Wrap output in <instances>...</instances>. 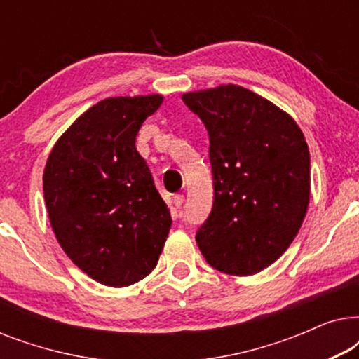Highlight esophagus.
<instances>
[{
  "instance_id": "esophagus-1",
  "label": "esophagus",
  "mask_w": 359,
  "mask_h": 359,
  "mask_svg": "<svg viewBox=\"0 0 359 359\" xmlns=\"http://www.w3.org/2000/svg\"><path fill=\"white\" fill-rule=\"evenodd\" d=\"M183 203H184V196L183 194H176L173 198V204H175L176 209H180L181 205H183Z\"/></svg>"
}]
</instances>
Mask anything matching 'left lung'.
<instances>
[{
	"mask_svg": "<svg viewBox=\"0 0 359 359\" xmlns=\"http://www.w3.org/2000/svg\"><path fill=\"white\" fill-rule=\"evenodd\" d=\"M209 134L212 209L196 232L205 262L250 276L286 252L306 217L311 155L291 116L237 85L186 93Z\"/></svg>",
	"mask_w": 359,
	"mask_h": 359,
	"instance_id": "obj_1",
	"label": "left lung"
}]
</instances>
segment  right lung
<instances>
[{"label": "right lung", "mask_w": 359, "mask_h": 359, "mask_svg": "<svg viewBox=\"0 0 359 359\" xmlns=\"http://www.w3.org/2000/svg\"><path fill=\"white\" fill-rule=\"evenodd\" d=\"M163 97H109L78 117L50 151L43 199L53 233L95 281L130 286L156 266L171 215L135 149Z\"/></svg>", "instance_id": "add662e5"}]
</instances>
